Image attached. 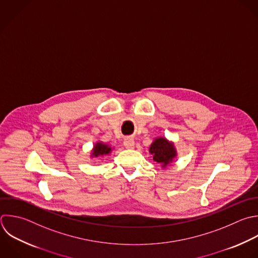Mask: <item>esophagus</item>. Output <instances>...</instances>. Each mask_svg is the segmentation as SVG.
<instances>
[{
    "instance_id": "1",
    "label": "esophagus",
    "mask_w": 258,
    "mask_h": 258,
    "mask_svg": "<svg viewBox=\"0 0 258 258\" xmlns=\"http://www.w3.org/2000/svg\"><path fill=\"white\" fill-rule=\"evenodd\" d=\"M124 146L128 149H132L134 147V140L132 138H127L124 140Z\"/></svg>"
}]
</instances>
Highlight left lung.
<instances>
[{
	"instance_id": "1",
	"label": "left lung",
	"mask_w": 258,
	"mask_h": 258,
	"mask_svg": "<svg viewBox=\"0 0 258 258\" xmlns=\"http://www.w3.org/2000/svg\"><path fill=\"white\" fill-rule=\"evenodd\" d=\"M149 152L153 155V160L160 163L162 167L170 164L176 157V150L173 143L163 137L154 139L149 147Z\"/></svg>"
}]
</instances>
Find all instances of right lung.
I'll return each instance as SVG.
<instances>
[{
  "label": "right lung",
  "mask_w": 258,
  "mask_h": 258,
  "mask_svg": "<svg viewBox=\"0 0 258 258\" xmlns=\"http://www.w3.org/2000/svg\"><path fill=\"white\" fill-rule=\"evenodd\" d=\"M112 151V147L102 143V142H97L92 150V157H98V156H104L110 154Z\"/></svg>",
  "instance_id": "right-lung-1"
}]
</instances>
